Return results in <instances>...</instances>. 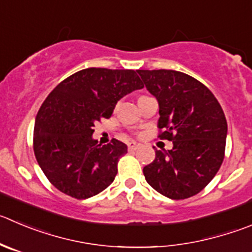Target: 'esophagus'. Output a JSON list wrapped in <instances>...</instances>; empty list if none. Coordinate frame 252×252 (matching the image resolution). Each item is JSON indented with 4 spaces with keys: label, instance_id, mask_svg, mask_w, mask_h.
Returning <instances> with one entry per match:
<instances>
[{
    "label": "esophagus",
    "instance_id": "34e87169",
    "mask_svg": "<svg viewBox=\"0 0 252 252\" xmlns=\"http://www.w3.org/2000/svg\"><path fill=\"white\" fill-rule=\"evenodd\" d=\"M141 147L140 143L137 142H130L128 143V151H136Z\"/></svg>",
    "mask_w": 252,
    "mask_h": 252
}]
</instances>
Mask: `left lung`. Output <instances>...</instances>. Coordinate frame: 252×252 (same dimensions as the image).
Instances as JSON below:
<instances>
[{
    "label": "left lung",
    "instance_id": "left-lung-1",
    "mask_svg": "<svg viewBox=\"0 0 252 252\" xmlns=\"http://www.w3.org/2000/svg\"><path fill=\"white\" fill-rule=\"evenodd\" d=\"M159 105L158 138L173 142L169 151L156 150L143 168L147 183L171 199H187L205 188L225 156L227 124L209 89L176 70H137Z\"/></svg>",
    "mask_w": 252,
    "mask_h": 252
}]
</instances>
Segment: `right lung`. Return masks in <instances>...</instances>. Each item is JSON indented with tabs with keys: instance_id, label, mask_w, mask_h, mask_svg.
<instances>
[{
	"instance_id": "1",
	"label": "right lung",
	"mask_w": 252,
	"mask_h": 252,
	"mask_svg": "<svg viewBox=\"0 0 252 252\" xmlns=\"http://www.w3.org/2000/svg\"><path fill=\"white\" fill-rule=\"evenodd\" d=\"M142 88L135 70L88 68L50 92L35 117L33 150L43 173L58 190L86 199L114 182L127 146L115 138L97 145L93 127L111 116L121 97Z\"/></svg>"
}]
</instances>
